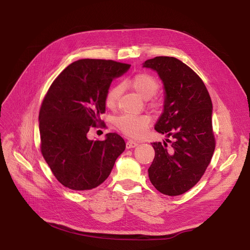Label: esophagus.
Returning <instances> with one entry per match:
<instances>
[{
	"mask_svg": "<svg viewBox=\"0 0 250 250\" xmlns=\"http://www.w3.org/2000/svg\"><path fill=\"white\" fill-rule=\"evenodd\" d=\"M139 145V143L134 141V140H128L126 142V149H132V148H135Z\"/></svg>",
	"mask_w": 250,
	"mask_h": 250,
	"instance_id": "34e87169",
	"label": "esophagus"
}]
</instances>
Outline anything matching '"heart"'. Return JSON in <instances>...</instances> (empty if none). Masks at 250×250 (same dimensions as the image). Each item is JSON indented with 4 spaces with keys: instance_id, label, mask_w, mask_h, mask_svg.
I'll use <instances>...</instances> for the list:
<instances>
[{
    "instance_id": "1",
    "label": "heart",
    "mask_w": 250,
    "mask_h": 250,
    "mask_svg": "<svg viewBox=\"0 0 250 250\" xmlns=\"http://www.w3.org/2000/svg\"><path fill=\"white\" fill-rule=\"evenodd\" d=\"M129 86L144 99H150L153 97L159 89V83L152 75L148 73H138L128 81ZM122 86L114 85L105 95V105L108 108H114L117 103V99L121 95ZM151 123L149 115L142 114H124L116 118L115 125L126 136L138 138L145 133L146 128Z\"/></svg>"
}]
</instances>
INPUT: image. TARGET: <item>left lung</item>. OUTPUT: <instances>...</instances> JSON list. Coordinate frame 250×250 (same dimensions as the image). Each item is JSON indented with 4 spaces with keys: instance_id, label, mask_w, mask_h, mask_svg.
Returning <instances> with one entry per match:
<instances>
[{
    "instance_id": "8db88e82",
    "label": "left lung",
    "mask_w": 250,
    "mask_h": 250,
    "mask_svg": "<svg viewBox=\"0 0 250 250\" xmlns=\"http://www.w3.org/2000/svg\"><path fill=\"white\" fill-rule=\"evenodd\" d=\"M143 67L157 72L164 86V108L155 129L173 139H166L170 147L166 142L152 143L149 178L161 193L179 195L199 182L213 157L212 100L202 79L175 58L156 57Z\"/></svg>"
}]
</instances>
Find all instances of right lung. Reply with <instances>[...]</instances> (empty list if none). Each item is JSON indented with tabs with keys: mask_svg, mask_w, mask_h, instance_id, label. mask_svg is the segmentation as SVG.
Returning a JSON list of instances; mask_svg holds the SVG:
<instances>
[{
	"mask_svg": "<svg viewBox=\"0 0 250 250\" xmlns=\"http://www.w3.org/2000/svg\"><path fill=\"white\" fill-rule=\"evenodd\" d=\"M130 64L83 59L69 64L50 85L39 111L42 153L56 178L73 190H88L106 179L125 149L114 133L89 140L90 126L101 122L105 95L113 79Z\"/></svg>",
	"mask_w": 250,
	"mask_h": 250,
	"instance_id": "right-lung-1",
	"label": "right lung"
}]
</instances>
